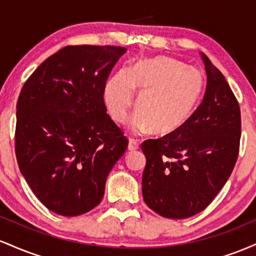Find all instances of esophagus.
<instances>
[{
	"label": "esophagus",
	"mask_w": 256,
	"mask_h": 256,
	"mask_svg": "<svg viewBox=\"0 0 256 256\" xmlns=\"http://www.w3.org/2000/svg\"><path fill=\"white\" fill-rule=\"evenodd\" d=\"M140 148V142L134 138H130L128 140V150H137Z\"/></svg>",
	"instance_id": "34e87169"
}]
</instances>
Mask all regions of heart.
Instances as JSON below:
<instances>
[{"label":"heart","mask_w":256,"mask_h":256,"mask_svg":"<svg viewBox=\"0 0 256 256\" xmlns=\"http://www.w3.org/2000/svg\"><path fill=\"white\" fill-rule=\"evenodd\" d=\"M204 88L200 70L158 55L140 58L126 73L114 74L106 85L104 98L112 118L122 124L134 104V90L137 91L138 110L132 118V130L165 136L189 122Z\"/></svg>","instance_id":"heart-1"}]
</instances>
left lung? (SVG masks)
Returning <instances> with one entry per match:
<instances>
[{
  "instance_id": "obj_1",
  "label": "left lung",
  "mask_w": 256,
  "mask_h": 256,
  "mask_svg": "<svg viewBox=\"0 0 256 256\" xmlns=\"http://www.w3.org/2000/svg\"><path fill=\"white\" fill-rule=\"evenodd\" d=\"M201 55L207 73L201 104L180 130L142 143L143 198L170 219L206 210L228 182L240 152L238 101L222 73Z\"/></svg>"
}]
</instances>
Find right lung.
Instances as JSON below:
<instances>
[{"label":"right lung","mask_w":256,"mask_h":256,"mask_svg":"<svg viewBox=\"0 0 256 256\" xmlns=\"http://www.w3.org/2000/svg\"><path fill=\"white\" fill-rule=\"evenodd\" d=\"M124 46H67L25 82L16 104L20 172L52 212L77 216L95 208L128 140L107 114L104 94Z\"/></svg>","instance_id":"right-lung-1"}]
</instances>
